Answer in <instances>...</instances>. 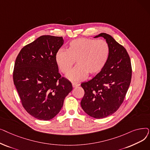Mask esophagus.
I'll use <instances>...</instances> for the list:
<instances>
[{"mask_svg":"<svg viewBox=\"0 0 150 150\" xmlns=\"http://www.w3.org/2000/svg\"><path fill=\"white\" fill-rule=\"evenodd\" d=\"M80 83H72V86H73V88L77 87V86H80Z\"/></svg>","mask_w":150,"mask_h":150,"instance_id":"34e87169","label":"esophagus"}]
</instances>
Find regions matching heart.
<instances>
[{
    "label": "heart",
    "mask_w": 150,
    "mask_h": 150,
    "mask_svg": "<svg viewBox=\"0 0 150 150\" xmlns=\"http://www.w3.org/2000/svg\"><path fill=\"white\" fill-rule=\"evenodd\" d=\"M109 53V46L106 41L81 38L70 42L67 50H58L55 60L64 74L69 72L76 61L77 65L67 76L70 80L78 81L84 79L88 74L100 73L106 64Z\"/></svg>",
    "instance_id": "b5f03b06"
}]
</instances>
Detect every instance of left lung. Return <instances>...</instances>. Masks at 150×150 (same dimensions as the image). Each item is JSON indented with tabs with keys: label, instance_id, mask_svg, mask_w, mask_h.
<instances>
[{
	"label": "left lung",
	"instance_id": "8db88e82",
	"mask_svg": "<svg viewBox=\"0 0 150 150\" xmlns=\"http://www.w3.org/2000/svg\"><path fill=\"white\" fill-rule=\"evenodd\" d=\"M108 43L110 53L103 69L88 82L81 83L84 95L81 101L83 111L96 119H103L117 111L130 85L132 68L124 47L108 34L101 33Z\"/></svg>",
	"mask_w": 150,
	"mask_h": 150
}]
</instances>
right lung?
<instances>
[{
	"instance_id": "add662e5",
	"label": "right lung",
	"mask_w": 150,
	"mask_h": 150,
	"mask_svg": "<svg viewBox=\"0 0 150 150\" xmlns=\"http://www.w3.org/2000/svg\"><path fill=\"white\" fill-rule=\"evenodd\" d=\"M63 44L62 37L43 35L23 47L16 59L14 84L23 107L36 119H53L72 90L71 83L58 72L55 60Z\"/></svg>"
}]
</instances>
